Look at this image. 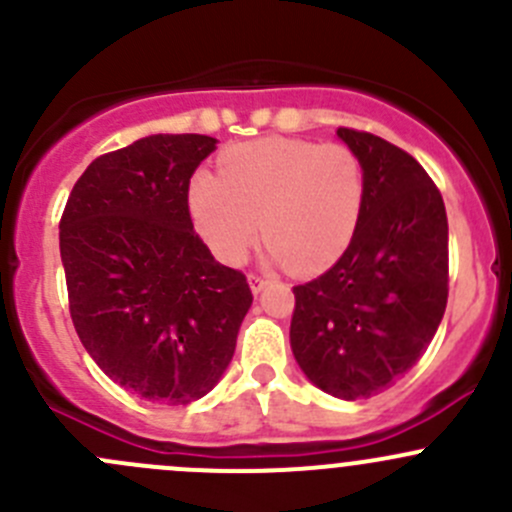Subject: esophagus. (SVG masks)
<instances>
[{
    "instance_id": "obj_1",
    "label": "esophagus",
    "mask_w": 512,
    "mask_h": 512,
    "mask_svg": "<svg viewBox=\"0 0 512 512\" xmlns=\"http://www.w3.org/2000/svg\"><path fill=\"white\" fill-rule=\"evenodd\" d=\"M247 282H250V289L252 292H262V289H265V285H267V277L265 275H257V272H250V275H247Z\"/></svg>"
}]
</instances>
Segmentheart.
Listing matches in <instances>:
<instances>
[{
    "mask_svg": "<svg viewBox=\"0 0 512 512\" xmlns=\"http://www.w3.org/2000/svg\"><path fill=\"white\" fill-rule=\"evenodd\" d=\"M364 195V165L352 148L257 138L227 148L220 175L195 173L188 205L200 237L225 265H240L262 232L272 260L319 272L352 242Z\"/></svg>",
    "mask_w": 512,
    "mask_h": 512,
    "instance_id": "b5f03b06",
    "label": "heart"
}]
</instances>
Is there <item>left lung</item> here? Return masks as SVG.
Masks as SVG:
<instances>
[{
    "mask_svg": "<svg viewBox=\"0 0 512 512\" xmlns=\"http://www.w3.org/2000/svg\"><path fill=\"white\" fill-rule=\"evenodd\" d=\"M364 165L352 242L317 280L292 289L289 344L314 386L344 401L389 389L421 359L448 302V218L414 156L337 128Z\"/></svg>",
    "mask_w": 512,
    "mask_h": 512,
    "instance_id": "left-lung-1",
    "label": "left lung"
}]
</instances>
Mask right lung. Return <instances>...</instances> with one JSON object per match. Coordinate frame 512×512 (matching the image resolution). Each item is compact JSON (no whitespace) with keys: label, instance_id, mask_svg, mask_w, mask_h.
Here are the masks:
<instances>
[{"label":"right lung","instance_id":"obj_1","mask_svg":"<svg viewBox=\"0 0 512 512\" xmlns=\"http://www.w3.org/2000/svg\"><path fill=\"white\" fill-rule=\"evenodd\" d=\"M215 143L158 133L98 156L59 223L84 349L118 386L170 406L218 384L252 304L247 277L215 262L190 220V178Z\"/></svg>","mask_w":512,"mask_h":512}]
</instances>
